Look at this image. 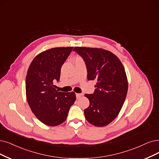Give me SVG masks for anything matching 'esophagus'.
<instances>
[{"mask_svg":"<svg viewBox=\"0 0 159 159\" xmlns=\"http://www.w3.org/2000/svg\"><path fill=\"white\" fill-rule=\"evenodd\" d=\"M75 95H76V98H79L80 97H82V96H83V94H82V93H76L75 94Z\"/></svg>","mask_w":159,"mask_h":159,"instance_id":"obj_1","label":"esophagus"}]
</instances>
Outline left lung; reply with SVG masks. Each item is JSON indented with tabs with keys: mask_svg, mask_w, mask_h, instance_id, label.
Instances as JSON below:
<instances>
[{
	"mask_svg": "<svg viewBox=\"0 0 159 159\" xmlns=\"http://www.w3.org/2000/svg\"><path fill=\"white\" fill-rule=\"evenodd\" d=\"M73 51L84 59L87 80H97L93 94H85L89 106L84 110L89 123L104 126L116 118L128 91V81L123 64L117 57L100 48L74 47Z\"/></svg>",
	"mask_w": 159,
	"mask_h": 159,
	"instance_id": "1",
	"label": "left lung"
}]
</instances>
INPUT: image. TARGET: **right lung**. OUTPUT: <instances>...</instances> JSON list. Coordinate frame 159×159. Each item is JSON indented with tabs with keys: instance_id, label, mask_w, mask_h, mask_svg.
Wrapping results in <instances>:
<instances>
[{
	"instance_id": "1",
	"label": "right lung",
	"mask_w": 159,
	"mask_h": 159,
	"mask_svg": "<svg viewBox=\"0 0 159 159\" xmlns=\"http://www.w3.org/2000/svg\"><path fill=\"white\" fill-rule=\"evenodd\" d=\"M72 48L44 51L35 57L28 69L25 85L27 102L34 116L48 126L64 122L75 100V93L59 92L53 85V81H59L61 66Z\"/></svg>"
}]
</instances>
